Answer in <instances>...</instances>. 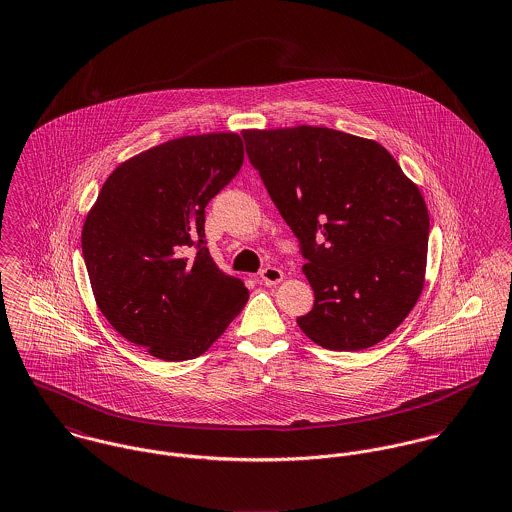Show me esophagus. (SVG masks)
<instances>
[{"mask_svg":"<svg viewBox=\"0 0 512 512\" xmlns=\"http://www.w3.org/2000/svg\"><path fill=\"white\" fill-rule=\"evenodd\" d=\"M284 279V273L277 267H265L261 271V281L265 284H279Z\"/></svg>","mask_w":512,"mask_h":512,"instance_id":"obj_1","label":"esophagus"}]
</instances>
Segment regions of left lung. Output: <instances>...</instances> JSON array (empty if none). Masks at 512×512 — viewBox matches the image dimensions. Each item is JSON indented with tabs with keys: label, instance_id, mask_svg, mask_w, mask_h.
Masks as SVG:
<instances>
[{
	"label": "left lung",
	"instance_id": "left-lung-1",
	"mask_svg": "<svg viewBox=\"0 0 512 512\" xmlns=\"http://www.w3.org/2000/svg\"><path fill=\"white\" fill-rule=\"evenodd\" d=\"M241 135L306 259L316 300L300 330L332 351L385 340L424 288L430 218L418 186L373 139L312 125Z\"/></svg>",
	"mask_w": 512,
	"mask_h": 512
}]
</instances>
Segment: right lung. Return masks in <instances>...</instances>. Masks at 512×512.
Here are the masks:
<instances>
[{
  "label": "right lung",
  "instance_id": "obj_1",
  "mask_svg": "<svg viewBox=\"0 0 512 512\" xmlns=\"http://www.w3.org/2000/svg\"><path fill=\"white\" fill-rule=\"evenodd\" d=\"M241 165L237 133L178 137L121 163L86 216L82 253L96 304L157 359L202 355L249 298L204 239V210Z\"/></svg>",
  "mask_w": 512,
  "mask_h": 512
}]
</instances>
